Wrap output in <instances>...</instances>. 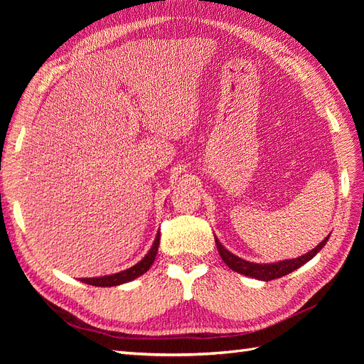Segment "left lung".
Instances as JSON below:
<instances>
[{
    "label": "left lung",
    "mask_w": 364,
    "mask_h": 364,
    "mask_svg": "<svg viewBox=\"0 0 364 364\" xmlns=\"http://www.w3.org/2000/svg\"><path fill=\"white\" fill-rule=\"evenodd\" d=\"M328 238H329V235L322 241L321 245H317L313 250L306 252L305 255H302L299 258L285 259V261L272 262V264H257V262H250V261L240 258L220 245V241L217 238H215V245H217L220 257H222V259L226 262V266L229 269H232L234 272H238L241 274H246V277H250V278H257L261 281H272V279L285 277V274H289L293 270L304 266L305 262H308L313 257L317 255L318 250H321L326 245Z\"/></svg>",
    "instance_id": "left-lung-1"
}]
</instances>
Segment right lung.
I'll use <instances>...</instances> for the list:
<instances>
[{"mask_svg": "<svg viewBox=\"0 0 364 364\" xmlns=\"http://www.w3.org/2000/svg\"><path fill=\"white\" fill-rule=\"evenodd\" d=\"M159 232L155 238V243H153L151 249L149 250L147 255L142 258L138 264H135L134 267H130L127 270H123L119 273L115 274H107V277H98V278H82L80 281L85 284H90V285H95V287H114V285H119V284H124L129 281H134L135 278L141 277V274H144L150 266L153 264L156 258V253H158V246H159Z\"/></svg>", "mask_w": 364, "mask_h": 364, "instance_id": "obj_1", "label": "right lung"}]
</instances>
